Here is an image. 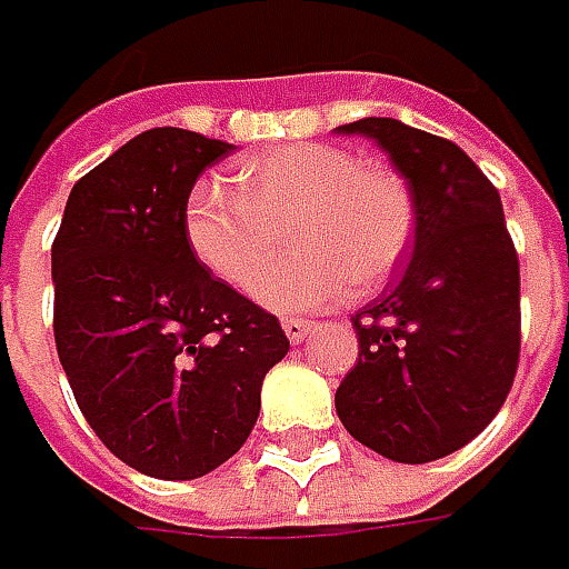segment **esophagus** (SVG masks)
Wrapping results in <instances>:
<instances>
[{"label":"esophagus","instance_id":"obj_1","mask_svg":"<svg viewBox=\"0 0 569 569\" xmlns=\"http://www.w3.org/2000/svg\"><path fill=\"white\" fill-rule=\"evenodd\" d=\"M313 326H317L313 319H297V317L284 319V322H281L284 336H288V339H291V341H303V339H307V336L313 332Z\"/></svg>","mask_w":569,"mask_h":569}]
</instances>
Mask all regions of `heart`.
Wrapping results in <instances>:
<instances>
[{
  "instance_id": "b5f03b06",
  "label": "heart",
  "mask_w": 569,
  "mask_h": 569,
  "mask_svg": "<svg viewBox=\"0 0 569 569\" xmlns=\"http://www.w3.org/2000/svg\"><path fill=\"white\" fill-rule=\"evenodd\" d=\"M288 223L301 256L259 282L256 297L281 313L317 310L348 288L370 295L392 278L415 237V196L392 167L363 164L339 144L297 142L243 161L237 189L199 180L183 211L192 256L233 291H252Z\"/></svg>"
}]
</instances>
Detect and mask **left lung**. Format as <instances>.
Segmentation results:
<instances>
[{"label":"left lung","instance_id":"left-lung-1","mask_svg":"<svg viewBox=\"0 0 569 569\" xmlns=\"http://www.w3.org/2000/svg\"><path fill=\"white\" fill-rule=\"evenodd\" d=\"M389 154L415 196L402 281L355 313L345 430L392 462L443 459L491 425L519 367V259L500 192L449 139L389 117L339 126Z\"/></svg>","mask_w":569,"mask_h":569}]
</instances>
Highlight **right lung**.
Wrapping results in <instances>:
<instances>
[{
	"mask_svg": "<svg viewBox=\"0 0 569 569\" xmlns=\"http://www.w3.org/2000/svg\"><path fill=\"white\" fill-rule=\"evenodd\" d=\"M233 144L148 129L78 180L53 240V336L84 421L126 466L189 481L228 462L259 418L281 322L192 256L199 173Z\"/></svg>",
	"mask_w": 569,
	"mask_h": 569,
	"instance_id": "obj_1",
	"label": "right lung"
}]
</instances>
